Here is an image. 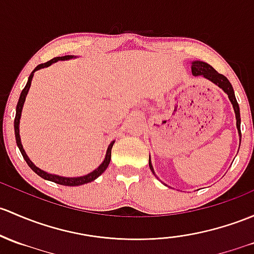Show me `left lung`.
I'll return each mask as SVG.
<instances>
[{"label":"left lung","instance_id":"8db88e82","mask_svg":"<svg viewBox=\"0 0 254 254\" xmlns=\"http://www.w3.org/2000/svg\"><path fill=\"white\" fill-rule=\"evenodd\" d=\"M191 69H192V74H193L194 76H199V75L203 76V78L208 79L209 81H212L213 84H215L217 86L220 87V89L228 95L229 100H230L231 105L234 107L235 116H236V127H237V130H239L240 138H241V118H240V107L236 101V97H235L233 85L230 84V81H229L228 78L224 76L223 74H219L212 65H209V64L205 62H201V61H194V62H192ZM240 142H241V140H240ZM148 164H149V169H151L152 173L156 175V173H154L153 170V167H152L151 159H149Z\"/></svg>","mask_w":254,"mask_h":254}]
</instances>
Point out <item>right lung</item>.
I'll use <instances>...</instances> for the list:
<instances>
[{"label":"right lung","instance_id":"add662e5","mask_svg":"<svg viewBox=\"0 0 254 254\" xmlns=\"http://www.w3.org/2000/svg\"><path fill=\"white\" fill-rule=\"evenodd\" d=\"M73 57H74V56H63V57L52 58V60L49 61V62L39 64V65H37L36 68L34 69L33 71H31L30 76H29V79H28V82H26L25 87H24L23 91H21V93H20L19 101H18V105H17V109H15V118H14V134H15V141H17L18 147H19V149H20L21 156H23V158L25 159V162L28 163L29 167H30L31 169H33L34 172H35L37 175L41 176L42 179H45V180L53 181V183L60 184V185H64V186H79V185H84V184L91 183V181L95 180V179H97L98 176L102 174V173L105 172V170L107 169V167H108L109 162H111V152H112V147H113L114 141H112L111 145H109L108 148H107V153H106V157H105V161L101 163L100 167L96 168V169L93 170V172L89 173V174H86V175H84V176H78V178H65V176H60V175H55V174H49V173L44 172V170H41V169H40V168H37L36 165L34 164V163L31 162L30 159H29V157L26 156L25 151H24L23 145H21L20 135H19V122H20V116H21V109H23L24 102H25V97H26V95H28L29 89H30L31 80H33L34 73H35L36 70H39V69L46 68V66L51 65V64H52V63L58 62V61L70 60V58H73Z\"/></svg>","mask_w":254,"mask_h":254}]
</instances>
